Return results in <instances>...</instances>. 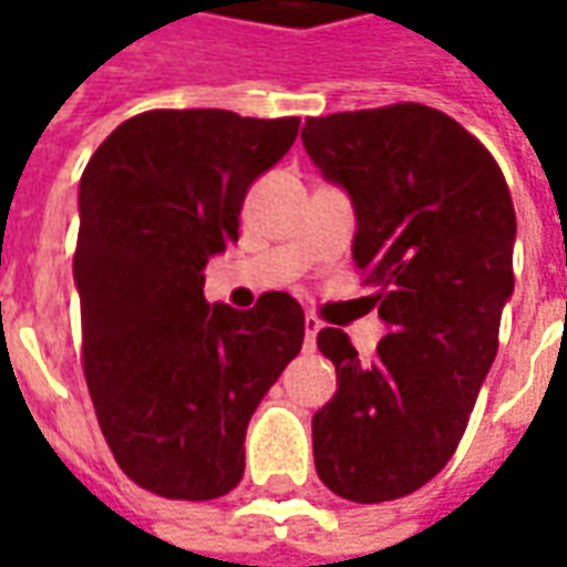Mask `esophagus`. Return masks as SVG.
I'll return each instance as SVG.
<instances>
[{"label":"esophagus","mask_w":567,"mask_h":567,"mask_svg":"<svg viewBox=\"0 0 567 567\" xmlns=\"http://www.w3.org/2000/svg\"><path fill=\"white\" fill-rule=\"evenodd\" d=\"M321 331V321L316 319V316H307L303 319V337H307V349H312V343H316V333Z\"/></svg>","instance_id":"34e87169"}]
</instances>
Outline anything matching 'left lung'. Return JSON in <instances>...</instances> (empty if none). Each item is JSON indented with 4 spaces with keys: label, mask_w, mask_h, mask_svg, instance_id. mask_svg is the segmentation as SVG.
I'll use <instances>...</instances> for the list:
<instances>
[{
    "label": "left lung",
    "mask_w": 567,
    "mask_h": 567,
    "mask_svg": "<svg viewBox=\"0 0 567 567\" xmlns=\"http://www.w3.org/2000/svg\"><path fill=\"white\" fill-rule=\"evenodd\" d=\"M300 136L355 203V267L392 328L370 361L337 328L316 337L337 368V394L312 416L316 471L346 501L404 498L455 455L498 352L511 190L486 145L431 105L307 117Z\"/></svg>",
    "instance_id": "8db88e82"
}]
</instances>
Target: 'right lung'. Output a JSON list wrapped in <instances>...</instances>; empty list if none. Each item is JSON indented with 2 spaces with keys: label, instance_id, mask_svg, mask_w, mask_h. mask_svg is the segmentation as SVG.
Listing matches in <instances>:
<instances>
[{
  "label": "right lung",
  "instance_id": "add662e5",
  "mask_svg": "<svg viewBox=\"0 0 567 567\" xmlns=\"http://www.w3.org/2000/svg\"><path fill=\"white\" fill-rule=\"evenodd\" d=\"M300 117L151 109L81 175V368L117 467L161 498L212 501L246 471V427L303 346V309L267 291L239 312L203 297V267L239 239L248 185Z\"/></svg>",
  "mask_w": 567,
  "mask_h": 567
}]
</instances>
